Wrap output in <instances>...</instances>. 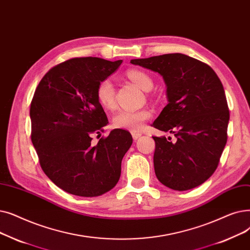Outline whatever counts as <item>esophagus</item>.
I'll use <instances>...</instances> for the list:
<instances>
[{
	"label": "esophagus",
	"mask_w": 250,
	"mask_h": 250,
	"mask_svg": "<svg viewBox=\"0 0 250 250\" xmlns=\"http://www.w3.org/2000/svg\"><path fill=\"white\" fill-rule=\"evenodd\" d=\"M131 134H132V137H133L134 140L138 139V138L141 136V133H140V132H132Z\"/></svg>",
	"instance_id": "34e87169"
}]
</instances>
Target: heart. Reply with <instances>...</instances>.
<instances>
[{"instance_id":"heart-1","label":"heart","mask_w":250,"mask_h":250,"mask_svg":"<svg viewBox=\"0 0 250 250\" xmlns=\"http://www.w3.org/2000/svg\"><path fill=\"white\" fill-rule=\"evenodd\" d=\"M126 75L142 90L148 91L151 89L152 80L144 71L132 69L127 71ZM97 100L101 105L108 110H113L116 106V88L110 79H104L98 84ZM149 117L150 112L147 109L120 110L113 117V126L115 128L136 132L142 128Z\"/></svg>"}]
</instances>
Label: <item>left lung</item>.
<instances>
[{
  "mask_svg": "<svg viewBox=\"0 0 250 250\" xmlns=\"http://www.w3.org/2000/svg\"><path fill=\"white\" fill-rule=\"evenodd\" d=\"M130 63L160 73L167 86L169 103L152 126L176 139L152 136L159 181L178 191L203 184L216 171L227 142L230 114L220 78L208 64L179 53Z\"/></svg>",
  "mask_w": 250,
  "mask_h": 250,
  "instance_id": "8db88e82",
  "label": "left lung"
}]
</instances>
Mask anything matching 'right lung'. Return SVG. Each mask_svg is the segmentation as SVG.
Instances as JSON below:
<instances>
[{"instance_id":"obj_1","label":"right lung","mask_w":250,"mask_h":250,"mask_svg":"<svg viewBox=\"0 0 250 250\" xmlns=\"http://www.w3.org/2000/svg\"><path fill=\"white\" fill-rule=\"evenodd\" d=\"M121 63L97 57L70 59L50 69L33 94L32 145L44 174L70 194L99 196L120 178L131 134L115 129L98 145L91 140L109 123L97 100L98 84Z\"/></svg>"}]
</instances>
